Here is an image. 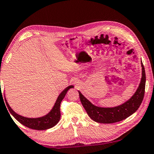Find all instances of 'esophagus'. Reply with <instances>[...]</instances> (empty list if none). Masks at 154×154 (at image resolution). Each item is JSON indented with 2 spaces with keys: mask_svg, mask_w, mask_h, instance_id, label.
Wrapping results in <instances>:
<instances>
[{
  "mask_svg": "<svg viewBox=\"0 0 154 154\" xmlns=\"http://www.w3.org/2000/svg\"><path fill=\"white\" fill-rule=\"evenodd\" d=\"M75 85H77V84H76V83H75Z\"/></svg>",
  "mask_w": 154,
  "mask_h": 154,
  "instance_id": "34e87169",
  "label": "esophagus"
}]
</instances>
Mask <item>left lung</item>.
Masks as SVG:
<instances>
[{
  "instance_id": "obj_1",
  "label": "left lung",
  "mask_w": 154,
  "mask_h": 154,
  "mask_svg": "<svg viewBox=\"0 0 154 154\" xmlns=\"http://www.w3.org/2000/svg\"><path fill=\"white\" fill-rule=\"evenodd\" d=\"M141 62L142 76L141 82L135 93L131 97L120 106L112 107H103L95 106L80 92V101L89 117L95 122L102 124H111L126 119L135 112L143 101L145 88V72Z\"/></svg>"
}]
</instances>
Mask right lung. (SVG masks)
<instances>
[{
  "mask_svg": "<svg viewBox=\"0 0 154 154\" xmlns=\"http://www.w3.org/2000/svg\"><path fill=\"white\" fill-rule=\"evenodd\" d=\"M74 87L73 85H70L65 88V89L59 94V95L58 96V97L55 101V105H54L53 108L51 109V111L48 112L47 114L39 118H27L17 114V113H15V111H13V109L10 107L5 96V99L9 111L10 112L13 116L19 122H20L21 125H23L26 126V127H28L29 128L34 129V130H47V129L51 128L53 127V126H55L59 122V121L60 120L61 118V102L63 99L65 95H66V93L67 91H68V90Z\"/></svg>",
  "mask_w": 154,
  "mask_h": 154,
  "instance_id": "1",
  "label": "right lung"
}]
</instances>
